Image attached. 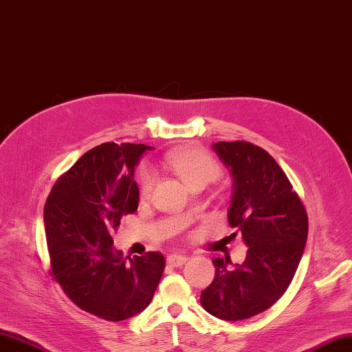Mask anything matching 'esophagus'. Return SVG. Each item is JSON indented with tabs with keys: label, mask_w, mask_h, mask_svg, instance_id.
Instances as JSON below:
<instances>
[{
	"label": "esophagus",
	"mask_w": 352,
	"mask_h": 352,
	"mask_svg": "<svg viewBox=\"0 0 352 352\" xmlns=\"http://www.w3.org/2000/svg\"><path fill=\"white\" fill-rule=\"evenodd\" d=\"M186 261H187V256L186 255H178V253H174V255L168 256V264L173 265V267L183 265Z\"/></svg>",
	"instance_id": "34e87169"
}]
</instances>
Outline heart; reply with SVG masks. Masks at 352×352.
Returning a JSON list of instances; mask_svg holds the SVG:
<instances>
[{"instance_id":"obj_1","label":"heart","mask_w":352,"mask_h":352,"mask_svg":"<svg viewBox=\"0 0 352 352\" xmlns=\"http://www.w3.org/2000/svg\"><path fill=\"white\" fill-rule=\"evenodd\" d=\"M166 165L190 187L192 190L206 187L210 182H214L222 174L220 163L201 148H184L173 150L165 156ZM138 187L141 199H148L157 175L148 165H142L138 169Z\"/></svg>"}]
</instances>
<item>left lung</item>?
Returning <instances> with one entry per match:
<instances>
[{
	"label": "left lung",
	"mask_w": 352,
	"mask_h": 352,
	"mask_svg": "<svg viewBox=\"0 0 352 352\" xmlns=\"http://www.w3.org/2000/svg\"><path fill=\"white\" fill-rule=\"evenodd\" d=\"M213 150L234 177L228 222L249 249L234 268H226L222 258L213 259L216 274L201 292V305L219 320L241 321L272 307L288 289L309 220L287 174L265 150L246 141L216 142Z\"/></svg>",
	"instance_id": "1"
}]
</instances>
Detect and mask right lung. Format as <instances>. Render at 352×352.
<instances>
[{
  "mask_svg": "<svg viewBox=\"0 0 352 352\" xmlns=\"http://www.w3.org/2000/svg\"><path fill=\"white\" fill-rule=\"evenodd\" d=\"M151 146L104 142L87 151L49 193V274L73 303L104 321H124L151 303L165 272L160 252L122 258L112 231L138 210L135 166Z\"/></svg>",
  "mask_w": 352,
  "mask_h": 352,
  "instance_id": "add662e5",
  "label": "right lung"
}]
</instances>
